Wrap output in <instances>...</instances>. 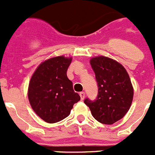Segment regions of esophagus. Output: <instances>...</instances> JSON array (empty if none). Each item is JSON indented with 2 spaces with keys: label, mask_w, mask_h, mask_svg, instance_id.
Wrapping results in <instances>:
<instances>
[{
  "label": "esophagus",
  "mask_w": 155,
  "mask_h": 155,
  "mask_svg": "<svg viewBox=\"0 0 155 155\" xmlns=\"http://www.w3.org/2000/svg\"><path fill=\"white\" fill-rule=\"evenodd\" d=\"M79 96H80L81 100H84V98H85V93H84V92H81V93H79Z\"/></svg>",
  "instance_id": "obj_1"
}]
</instances>
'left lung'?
<instances>
[{
	"label": "left lung",
	"mask_w": 155,
	"mask_h": 155,
	"mask_svg": "<svg viewBox=\"0 0 155 155\" xmlns=\"http://www.w3.org/2000/svg\"><path fill=\"white\" fill-rule=\"evenodd\" d=\"M98 84L94 101L86 99L93 117L104 124H113L128 112L134 97V88L125 68L113 58L100 55L90 61Z\"/></svg>",
	"instance_id": "8db88e82"
}]
</instances>
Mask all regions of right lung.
<instances>
[{"label": "right lung", "mask_w": 155, "mask_h": 155, "mask_svg": "<svg viewBox=\"0 0 155 155\" xmlns=\"http://www.w3.org/2000/svg\"><path fill=\"white\" fill-rule=\"evenodd\" d=\"M72 57H52L41 62L30 79L28 90L29 103L36 114L49 124L67 117L80 97L75 93L67 77Z\"/></svg>", "instance_id": "add662e5"}]
</instances>
